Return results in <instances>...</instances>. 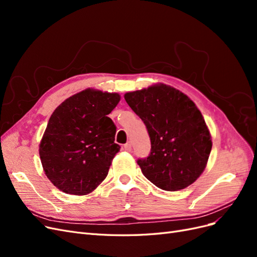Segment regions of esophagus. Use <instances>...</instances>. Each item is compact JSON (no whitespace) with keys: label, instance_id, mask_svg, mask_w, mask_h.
I'll list each match as a JSON object with an SVG mask.
<instances>
[{"label":"esophagus","instance_id":"34e87169","mask_svg":"<svg viewBox=\"0 0 257 257\" xmlns=\"http://www.w3.org/2000/svg\"><path fill=\"white\" fill-rule=\"evenodd\" d=\"M123 148H124V150H125V151H131L132 150V145H131V143H126L125 145L123 146Z\"/></svg>","mask_w":257,"mask_h":257}]
</instances>
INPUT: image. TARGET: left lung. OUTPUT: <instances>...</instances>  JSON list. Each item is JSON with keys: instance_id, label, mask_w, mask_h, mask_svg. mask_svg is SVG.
Masks as SVG:
<instances>
[{"instance_id": "left-lung-1", "label": "left lung", "mask_w": 257, "mask_h": 257, "mask_svg": "<svg viewBox=\"0 0 257 257\" xmlns=\"http://www.w3.org/2000/svg\"><path fill=\"white\" fill-rule=\"evenodd\" d=\"M124 98L144 121L151 141L150 154L137 161L144 176L165 191L195 182L206 168L212 142L193 100L163 83L127 92Z\"/></svg>"}]
</instances>
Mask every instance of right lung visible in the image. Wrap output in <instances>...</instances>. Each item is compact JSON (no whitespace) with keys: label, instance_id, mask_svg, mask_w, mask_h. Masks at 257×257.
Listing matches in <instances>:
<instances>
[{"label":"right lung","instance_id":"right-lung-1","mask_svg":"<svg viewBox=\"0 0 257 257\" xmlns=\"http://www.w3.org/2000/svg\"><path fill=\"white\" fill-rule=\"evenodd\" d=\"M120 102L118 93L87 89L57 107L40 145L44 172L59 190L85 195L108 175L120 146L107 116Z\"/></svg>","mask_w":257,"mask_h":257}]
</instances>
